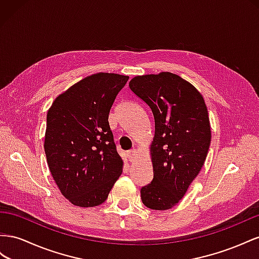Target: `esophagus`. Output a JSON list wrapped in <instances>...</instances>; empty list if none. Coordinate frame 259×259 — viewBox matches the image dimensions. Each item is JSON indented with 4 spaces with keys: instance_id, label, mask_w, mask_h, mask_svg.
<instances>
[{
    "instance_id": "obj_1",
    "label": "esophagus",
    "mask_w": 259,
    "mask_h": 259,
    "mask_svg": "<svg viewBox=\"0 0 259 259\" xmlns=\"http://www.w3.org/2000/svg\"><path fill=\"white\" fill-rule=\"evenodd\" d=\"M128 158L130 159V161H134L135 158H136V155H137V150L134 149V150H130L128 151Z\"/></svg>"
}]
</instances>
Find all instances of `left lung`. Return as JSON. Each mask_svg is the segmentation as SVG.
<instances>
[{
	"mask_svg": "<svg viewBox=\"0 0 259 259\" xmlns=\"http://www.w3.org/2000/svg\"><path fill=\"white\" fill-rule=\"evenodd\" d=\"M129 88L149 105L155 121L154 177L141 189L142 202L151 209H170L207 156L211 139L207 107L193 85L171 72L137 76Z\"/></svg>",
	"mask_w": 259,
	"mask_h": 259,
	"instance_id": "obj_1",
	"label": "left lung"
}]
</instances>
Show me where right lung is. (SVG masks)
Here are the masks:
<instances>
[{
	"label": "right lung",
	"mask_w": 259,
	"mask_h": 259,
	"mask_svg": "<svg viewBox=\"0 0 259 259\" xmlns=\"http://www.w3.org/2000/svg\"><path fill=\"white\" fill-rule=\"evenodd\" d=\"M129 77L99 72L58 95L47 116L48 165L58 189L80 207L106 201L122 171L108 122L113 103Z\"/></svg>",
	"instance_id": "right-lung-1"
}]
</instances>
